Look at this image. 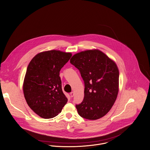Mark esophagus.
Returning <instances> with one entry per match:
<instances>
[{
    "label": "esophagus",
    "mask_w": 150,
    "mask_h": 150,
    "mask_svg": "<svg viewBox=\"0 0 150 150\" xmlns=\"http://www.w3.org/2000/svg\"><path fill=\"white\" fill-rule=\"evenodd\" d=\"M74 92H71V93H70V96H71V97H73V96H74Z\"/></svg>",
    "instance_id": "esophagus-1"
}]
</instances>
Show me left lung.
Instances as JSON below:
<instances>
[{"instance_id":"obj_1","label":"left lung","mask_w":150,"mask_h":150,"mask_svg":"<svg viewBox=\"0 0 150 150\" xmlns=\"http://www.w3.org/2000/svg\"><path fill=\"white\" fill-rule=\"evenodd\" d=\"M70 62L80 70L85 83L83 100L76 106L79 115L92 120L103 117L112 108L119 93L116 64L98 49L77 53Z\"/></svg>"}]
</instances>
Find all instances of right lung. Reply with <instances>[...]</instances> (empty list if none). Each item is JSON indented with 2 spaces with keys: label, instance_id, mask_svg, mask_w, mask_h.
I'll return each instance as SVG.
<instances>
[{
  "label": "right lung",
  "instance_id": "right-lung-1",
  "mask_svg": "<svg viewBox=\"0 0 150 150\" xmlns=\"http://www.w3.org/2000/svg\"><path fill=\"white\" fill-rule=\"evenodd\" d=\"M71 55L57 50L42 52L27 67L23 94L29 107L42 118L57 116L68 101L62 92L59 71Z\"/></svg>",
  "mask_w": 150,
  "mask_h": 150
}]
</instances>
